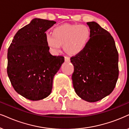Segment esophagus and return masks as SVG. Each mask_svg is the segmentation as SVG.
<instances>
[{
  "mask_svg": "<svg viewBox=\"0 0 129 129\" xmlns=\"http://www.w3.org/2000/svg\"><path fill=\"white\" fill-rule=\"evenodd\" d=\"M64 60L66 62H69L70 61V57L68 56H64Z\"/></svg>",
  "mask_w": 129,
  "mask_h": 129,
  "instance_id": "34e87169",
  "label": "esophagus"
}]
</instances>
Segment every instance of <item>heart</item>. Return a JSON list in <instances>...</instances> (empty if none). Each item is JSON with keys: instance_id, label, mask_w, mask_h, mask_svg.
<instances>
[{"instance_id": "obj_1", "label": "heart", "mask_w": 129, "mask_h": 129, "mask_svg": "<svg viewBox=\"0 0 129 129\" xmlns=\"http://www.w3.org/2000/svg\"><path fill=\"white\" fill-rule=\"evenodd\" d=\"M91 38V29L86 25L64 24L54 28L52 34H47L46 41L54 54L60 51L63 44L67 52L76 55L86 48Z\"/></svg>"}]
</instances>
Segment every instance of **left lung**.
<instances>
[{
  "instance_id": "obj_1",
  "label": "left lung",
  "mask_w": 129,
  "mask_h": 129,
  "mask_svg": "<svg viewBox=\"0 0 129 129\" xmlns=\"http://www.w3.org/2000/svg\"><path fill=\"white\" fill-rule=\"evenodd\" d=\"M91 31L89 44L82 52L71 57L72 79L77 95L92 103L110 95L118 73V54L111 35L95 22H87Z\"/></svg>"
}]
</instances>
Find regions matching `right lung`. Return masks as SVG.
<instances>
[{"label":"right lung","mask_w":129,"mask_h":129,"mask_svg":"<svg viewBox=\"0 0 129 129\" xmlns=\"http://www.w3.org/2000/svg\"><path fill=\"white\" fill-rule=\"evenodd\" d=\"M56 23L35 18L16 33L8 48V77L16 92L28 100L47 97L64 61L62 56L50 54L46 44L45 33Z\"/></svg>","instance_id":"right-lung-1"}]
</instances>
